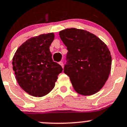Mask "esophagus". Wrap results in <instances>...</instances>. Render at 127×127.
I'll list each match as a JSON object with an SVG mask.
<instances>
[{
  "label": "esophagus",
  "mask_w": 127,
  "mask_h": 127,
  "mask_svg": "<svg viewBox=\"0 0 127 127\" xmlns=\"http://www.w3.org/2000/svg\"><path fill=\"white\" fill-rule=\"evenodd\" d=\"M59 64H60L61 66V67H62L63 68V67H64V64H63V61H60V62L59 63Z\"/></svg>",
  "instance_id": "34e87169"
}]
</instances>
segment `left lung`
Here are the masks:
<instances>
[{
    "mask_svg": "<svg viewBox=\"0 0 127 127\" xmlns=\"http://www.w3.org/2000/svg\"><path fill=\"white\" fill-rule=\"evenodd\" d=\"M67 47L64 72L77 93L90 96L99 92L108 79L112 58L108 47L95 34L70 28L59 32Z\"/></svg>",
    "mask_w": 127,
    "mask_h": 127,
    "instance_id": "left-lung-1",
    "label": "left lung"
}]
</instances>
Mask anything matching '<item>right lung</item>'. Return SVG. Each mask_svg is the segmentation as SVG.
Segmentation results:
<instances>
[{
  "label": "right lung",
  "instance_id": "obj_1",
  "mask_svg": "<svg viewBox=\"0 0 127 127\" xmlns=\"http://www.w3.org/2000/svg\"><path fill=\"white\" fill-rule=\"evenodd\" d=\"M53 32L32 37L20 46L13 58V69L21 88L30 95L42 97L55 85L63 68L52 60L50 46Z\"/></svg>",
  "mask_w": 127,
  "mask_h": 127
}]
</instances>
